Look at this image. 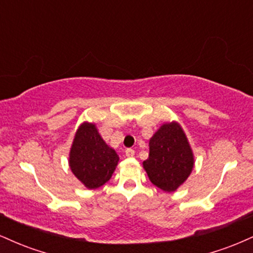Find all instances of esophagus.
Returning a JSON list of instances; mask_svg holds the SVG:
<instances>
[{"label": "esophagus", "instance_id": "obj_1", "mask_svg": "<svg viewBox=\"0 0 253 253\" xmlns=\"http://www.w3.org/2000/svg\"><path fill=\"white\" fill-rule=\"evenodd\" d=\"M125 153H126V157H128V158H130V157L134 156V150L133 149H127L126 151H125Z\"/></svg>", "mask_w": 253, "mask_h": 253}]
</instances>
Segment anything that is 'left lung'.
Returning a JSON list of instances; mask_svg holds the SVG:
<instances>
[{
	"label": "left lung",
	"instance_id": "8db88e82",
	"mask_svg": "<svg viewBox=\"0 0 253 253\" xmlns=\"http://www.w3.org/2000/svg\"><path fill=\"white\" fill-rule=\"evenodd\" d=\"M149 158L143 167L159 189L172 193L193 171L194 155L187 135L176 121L163 124L150 139Z\"/></svg>",
	"mask_w": 253,
	"mask_h": 253
}]
</instances>
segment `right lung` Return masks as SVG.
I'll list each match as a JSON object with an SVG mask.
<instances>
[{"instance_id": "1", "label": "right lung", "mask_w": 253, "mask_h": 253, "mask_svg": "<svg viewBox=\"0 0 253 253\" xmlns=\"http://www.w3.org/2000/svg\"><path fill=\"white\" fill-rule=\"evenodd\" d=\"M119 162L114 149L101 138L96 125L83 123L78 127L69 156L75 176L88 189H96L108 182Z\"/></svg>"}]
</instances>
